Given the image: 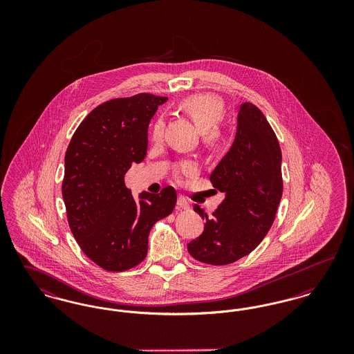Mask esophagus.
I'll return each mask as SVG.
<instances>
[{"mask_svg": "<svg viewBox=\"0 0 354 354\" xmlns=\"http://www.w3.org/2000/svg\"><path fill=\"white\" fill-rule=\"evenodd\" d=\"M178 207L182 209H188L189 208V203L187 202L185 196H178Z\"/></svg>", "mask_w": 354, "mask_h": 354, "instance_id": "34e87169", "label": "esophagus"}]
</instances>
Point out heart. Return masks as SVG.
<instances>
[{
    "label": "heart",
    "mask_w": 354,
    "mask_h": 354,
    "mask_svg": "<svg viewBox=\"0 0 354 354\" xmlns=\"http://www.w3.org/2000/svg\"><path fill=\"white\" fill-rule=\"evenodd\" d=\"M180 110L187 114L195 126L202 131L203 140L207 146H218L221 140L219 122L224 117V106L219 98L209 94L191 95L180 102ZM165 130V119H156L152 124L151 135L153 139H159ZM187 165L185 169H188Z\"/></svg>",
    "instance_id": "1"
}]
</instances>
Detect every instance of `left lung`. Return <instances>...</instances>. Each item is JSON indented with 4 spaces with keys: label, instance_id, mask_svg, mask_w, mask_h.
I'll list each match as a JSON object with an SVG mask.
<instances>
[{
    "label": "left lung",
    "instance_id": "left-lung-1",
    "mask_svg": "<svg viewBox=\"0 0 354 354\" xmlns=\"http://www.w3.org/2000/svg\"><path fill=\"white\" fill-rule=\"evenodd\" d=\"M209 180L224 194L212 218L198 204L204 231L187 244L189 254L205 264L225 266L247 256L268 234L283 195L281 150L264 114L250 102L240 104L230 151Z\"/></svg>",
    "mask_w": 354,
    "mask_h": 354
}]
</instances>
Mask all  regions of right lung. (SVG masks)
<instances>
[{"label": "right lung", "instance_id": "1", "mask_svg": "<svg viewBox=\"0 0 354 354\" xmlns=\"http://www.w3.org/2000/svg\"><path fill=\"white\" fill-rule=\"evenodd\" d=\"M166 97L138 94L95 107L78 126L65 155L62 196L68 225L84 254L110 272L145 260L149 235L169 216L176 191L140 192L135 201L124 175L147 153L149 124Z\"/></svg>", "mask_w": 354, "mask_h": 354}]
</instances>
